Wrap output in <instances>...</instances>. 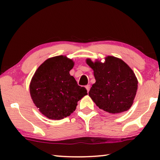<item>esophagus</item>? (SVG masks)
<instances>
[{"instance_id": "34e87169", "label": "esophagus", "mask_w": 160, "mask_h": 160, "mask_svg": "<svg viewBox=\"0 0 160 160\" xmlns=\"http://www.w3.org/2000/svg\"><path fill=\"white\" fill-rule=\"evenodd\" d=\"M85 88L87 89V91H88V92H89V91H90V85H88L85 86Z\"/></svg>"}]
</instances>
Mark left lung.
<instances>
[{
  "mask_svg": "<svg viewBox=\"0 0 160 160\" xmlns=\"http://www.w3.org/2000/svg\"><path fill=\"white\" fill-rule=\"evenodd\" d=\"M94 71L96 82L89 96L99 109L112 114L128 111L133 104L138 81L134 72L121 59L112 56L102 63L97 59H86Z\"/></svg>",
  "mask_w": 160,
  "mask_h": 160,
  "instance_id": "1",
  "label": "left lung"
}]
</instances>
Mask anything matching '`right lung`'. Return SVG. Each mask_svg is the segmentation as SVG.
Wrapping results in <instances>:
<instances>
[{"instance_id": "obj_1", "label": "right lung", "mask_w": 160, "mask_h": 160, "mask_svg": "<svg viewBox=\"0 0 160 160\" xmlns=\"http://www.w3.org/2000/svg\"><path fill=\"white\" fill-rule=\"evenodd\" d=\"M72 59L66 56L49 58L35 71L29 83V92L40 113L52 120H61L76 109L78 102L88 94L77 84L70 70Z\"/></svg>"}]
</instances>
